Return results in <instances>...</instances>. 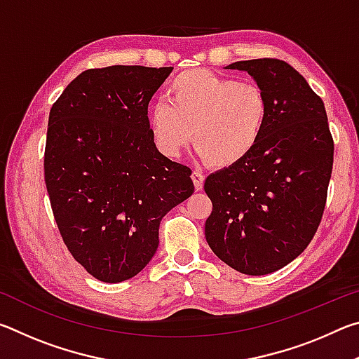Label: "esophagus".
Returning <instances> with one entry per match:
<instances>
[{
	"label": "esophagus",
	"mask_w": 359,
	"mask_h": 359,
	"mask_svg": "<svg viewBox=\"0 0 359 359\" xmlns=\"http://www.w3.org/2000/svg\"><path fill=\"white\" fill-rule=\"evenodd\" d=\"M191 180H193V184H194V188H196V191L203 190V187H204V174H201L199 171H193Z\"/></svg>",
	"instance_id": "obj_1"
}]
</instances>
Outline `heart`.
I'll return each instance as SVG.
<instances>
[{
  "mask_svg": "<svg viewBox=\"0 0 359 359\" xmlns=\"http://www.w3.org/2000/svg\"><path fill=\"white\" fill-rule=\"evenodd\" d=\"M166 102L150 109L151 142L166 158H179L194 145L212 166L229 169L244 163L263 139L269 102L253 82L190 69L168 85Z\"/></svg>",
  "mask_w": 359,
  "mask_h": 359,
  "instance_id": "b5f03b06",
  "label": "heart"
}]
</instances>
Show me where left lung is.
<instances>
[{
  "instance_id": "8db88e82",
  "label": "left lung",
  "mask_w": 359,
  "mask_h": 359,
  "mask_svg": "<svg viewBox=\"0 0 359 359\" xmlns=\"http://www.w3.org/2000/svg\"><path fill=\"white\" fill-rule=\"evenodd\" d=\"M269 102L263 139L241 165L205 179L212 201L205 239L247 276L282 269L311 244L326 205L334 141L325 104L293 66L277 58L236 62Z\"/></svg>"
}]
</instances>
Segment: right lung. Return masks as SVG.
Wrapping results in <instances>:
<instances>
[{"mask_svg": "<svg viewBox=\"0 0 359 359\" xmlns=\"http://www.w3.org/2000/svg\"><path fill=\"white\" fill-rule=\"evenodd\" d=\"M172 68L87 69L53 102L44 179L65 245L88 274L118 283L154 257L161 218L194 191L191 169L151 142L147 107Z\"/></svg>", "mask_w": 359, "mask_h": 359, "instance_id": "right-lung-1", "label": "right lung"}]
</instances>
